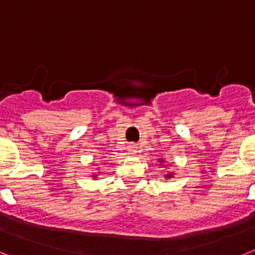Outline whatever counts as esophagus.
<instances>
[{
  "mask_svg": "<svg viewBox=\"0 0 255 255\" xmlns=\"http://www.w3.org/2000/svg\"><path fill=\"white\" fill-rule=\"evenodd\" d=\"M136 144H130V146H128V150L130 151V152H136Z\"/></svg>",
  "mask_w": 255,
  "mask_h": 255,
  "instance_id": "obj_1",
  "label": "esophagus"
}]
</instances>
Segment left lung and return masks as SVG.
I'll return each instance as SVG.
<instances>
[{
  "instance_id": "obj_1",
  "label": "left lung",
  "mask_w": 255,
  "mask_h": 255,
  "mask_svg": "<svg viewBox=\"0 0 255 255\" xmlns=\"http://www.w3.org/2000/svg\"><path fill=\"white\" fill-rule=\"evenodd\" d=\"M160 162H164V161H160ZM170 175H171V174H170Z\"/></svg>"
}]
</instances>
